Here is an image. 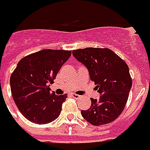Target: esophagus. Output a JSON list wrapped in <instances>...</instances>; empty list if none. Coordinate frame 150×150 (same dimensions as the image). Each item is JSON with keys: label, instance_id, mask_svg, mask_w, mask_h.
Masks as SVG:
<instances>
[{"label": "esophagus", "instance_id": "esophagus-1", "mask_svg": "<svg viewBox=\"0 0 150 150\" xmlns=\"http://www.w3.org/2000/svg\"><path fill=\"white\" fill-rule=\"evenodd\" d=\"M71 97H74V98H79V97H80V96H79V95H78V94H75V93H72Z\"/></svg>", "mask_w": 150, "mask_h": 150}]
</instances>
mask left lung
<instances>
[{
    "instance_id": "left-lung-1",
    "label": "left lung",
    "mask_w": 150,
    "mask_h": 150,
    "mask_svg": "<svg viewBox=\"0 0 150 150\" xmlns=\"http://www.w3.org/2000/svg\"><path fill=\"white\" fill-rule=\"evenodd\" d=\"M85 66L100 98H91V107L81 110L83 118L94 126L115 121L122 113L132 85L127 63L110 49L86 48L72 51Z\"/></svg>"
}]
</instances>
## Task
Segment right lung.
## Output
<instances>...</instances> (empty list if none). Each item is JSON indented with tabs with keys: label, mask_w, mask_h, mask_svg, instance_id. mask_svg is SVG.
Here are the masks:
<instances>
[{
	"label": "right lung",
	"mask_w": 150,
	"mask_h": 150,
	"mask_svg": "<svg viewBox=\"0 0 150 150\" xmlns=\"http://www.w3.org/2000/svg\"><path fill=\"white\" fill-rule=\"evenodd\" d=\"M71 51L43 50L22 58L10 76V89L17 107L26 119L45 124L58 118L67 94L50 93L53 83Z\"/></svg>",
	"instance_id": "add662e5"
}]
</instances>
